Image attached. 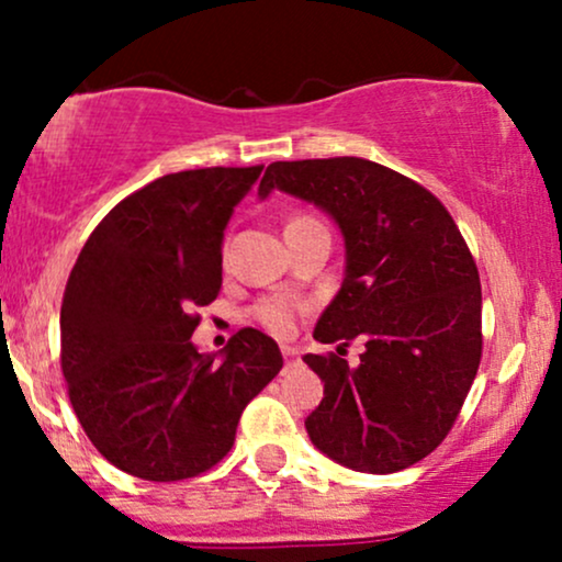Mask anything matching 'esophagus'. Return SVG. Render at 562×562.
<instances>
[{"instance_id": "obj_1", "label": "esophagus", "mask_w": 562, "mask_h": 562, "mask_svg": "<svg viewBox=\"0 0 562 562\" xmlns=\"http://www.w3.org/2000/svg\"><path fill=\"white\" fill-rule=\"evenodd\" d=\"M282 357H285V364L299 362V351L293 346H282Z\"/></svg>"}]
</instances>
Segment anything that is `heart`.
<instances>
[{
	"label": "heart",
	"mask_w": 562,
	"mask_h": 562,
	"mask_svg": "<svg viewBox=\"0 0 562 562\" xmlns=\"http://www.w3.org/2000/svg\"><path fill=\"white\" fill-rule=\"evenodd\" d=\"M295 222H306V218H293L290 224ZM301 303L290 295H272V299H263L259 306H256V319L261 322L267 330H272L277 335H288L293 330L295 317L301 314Z\"/></svg>",
	"instance_id": "obj_1"
}]
</instances>
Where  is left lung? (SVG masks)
I'll return each instance as SVG.
<instances>
[{"label": "left lung", "instance_id": "obj_1", "mask_svg": "<svg viewBox=\"0 0 562 562\" xmlns=\"http://www.w3.org/2000/svg\"><path fill=\"white\" fill-rule=\"evenodd\" d=\"M285 192L338 224L340 290L314 327L337 353H306L325 383L306 417L322 454L359 473L428 457L460 415L481 364V280L454 218L425 187L367 158L277 160L259 198ZM366 344L348 368L342 346Z\"/></svg>", "mask_w": 562, "mask_h": 562}]
</instances>
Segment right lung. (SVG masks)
I'll use <instances>...</instances> for the list:
<instances>
[{
    "label": "right lung",
    "mask_w": 562,
    "mask_h": 562,
    "mask_svg": "<svg viewBox=\"0 0 562 562\" xmlns=\"http://www.w3.org/2000/svg\"><path fill=\"white\" fill-rule=\"evenodd\" d=\"M263 166L166 173L121 200L83 243L60 308V364L89 441L145 481L205 473L243 409L282 370L280 346L245 327L222 357L192 344L222 290V243Z\"/></svg>",
    "instance_id": "obj_1"
}]
</instances>
